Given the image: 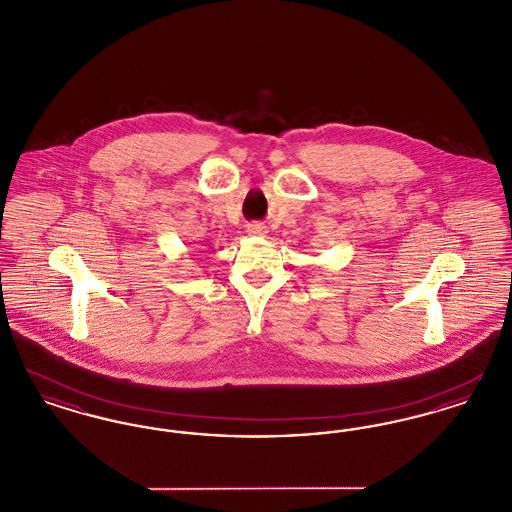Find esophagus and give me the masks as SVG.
Here are the masks:
<instances>
[{"label": "esophagus", "instance_id": "obj_1", "mask_svg": "<svg viewBox=\"0 0 512 512\" xmlns=\"http://www.w3.org/2000/svg\"><path fill=\"white\" fill-rule=\"evenodd\" d=\"M247 234H251V236H267V226H263V224H259V222L249 224V226H247Z\"/></svg>", "mask_w": 512, "mask_h": 512}]
</instances>
